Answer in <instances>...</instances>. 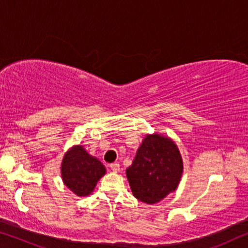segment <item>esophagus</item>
<instances>
[{"mask_svg": "<svg viewBox=\"0 0 248 248\" xmlns=\"http://www.w3.org/2000/svg\"><path fill=\"white\" fill-rule=\"evenodd\" d=\"M110 168H111V170L113 171V172H118V171L120 170V164L117 163V162L111 163V164H110Z\"/></svg>", "mask_w": 248, "mask_h": 248, "instance_id": "1", "label": "esophagus"}]
</instances>
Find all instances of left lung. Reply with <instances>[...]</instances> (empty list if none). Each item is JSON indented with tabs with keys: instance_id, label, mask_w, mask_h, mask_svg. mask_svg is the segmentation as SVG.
Instances as JSON below:
<instances>
[{
	"instance_id": "obj_1",
	"label": "left lung",
	"mask_w": 248,
	"mask_h": 248,
	"mask_svg": "<svg viewBox=\"0 0 248 248\" xmlns=\"http://www.w3.org/2000/svg\"><path fill=\"white\" fill-rule=\"evenodd\" d=\"M126 173L137 200L147 204L160 202L180 181L183 160L179 150L169 138L148 135Z\"/></svg>"
}]
</instances>
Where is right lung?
I'll use <instances>...</instances> for the list:
<instances>
[{
	"mask_svg": "<svg viewBox=\"0 0 248 248\" xmlns=\"http://www.w3.org/2000/svg\"><path fill=\"white\" fill-rule=\"evenodd\" d=\"M65 186L78 196H86L105 174V168L96 157L91 156L82 146H75L64 155L61 166Z\"/></svg>",
	"mask_w": 248,
	"mask_h": 248,
	"instance_id": "add662e5",
	"label": "right lung"
}]
</instances>
